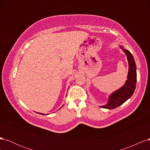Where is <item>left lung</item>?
I'll list each match as a JSON object with an SVG mask.
<instances>
[{"instance_id":"obj_1","label":"left lung","mask_w":150,"mask_h":150,"mask_svg":"<svg viewBox=\"0 0 150 150\" xmlns=\"http://www.w3.org/2000/svg\"><path fill=\"white\" fill-rule=\"evenodd\" d=\"M120 48L125 53L128 61L129 69L128 76H127V80L123 86H121L120 89L115 91L109 96L108 103L106 104L99 106V107L102 108L112 110L121 106L132 96L136 88L137 74V66H136L134 57L128 50L125 49L122 46H120Z\"/></svg>"}]
</instances>
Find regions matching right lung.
Here are the masks:
<instances>
[{"label": "right lung", "instance_id": "1", "mask_svg": "<svg viewBox=\"0 0 150 150\" xmlns=\"http://www.w3.org/2000/svg\"><path fill=\"white\" fill-rule=\"evenodd\" d=\"M64 106V105H62L61 108H62V106ZM61 108H59V110H60V109H61ZM37 112V113H38V114H40V115H45V114H44V113H40V112ZM47 115H49V114H47Z\"/></svg>", "mask_w": 150, "mask_h": 150}]
</instances>
